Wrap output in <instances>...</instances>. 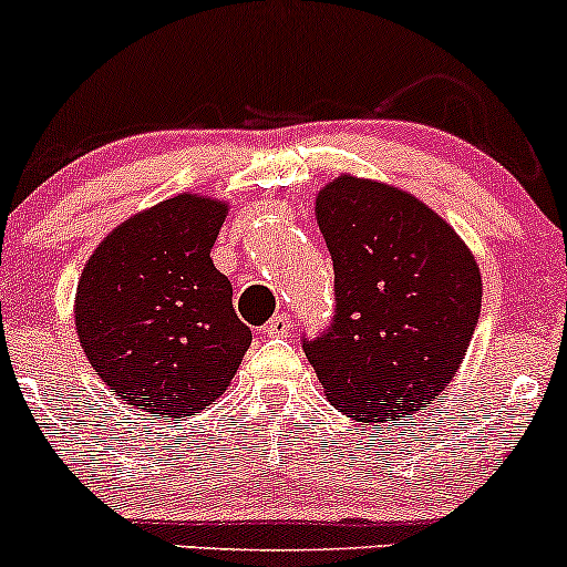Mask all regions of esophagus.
Instances as JSON below:
<instances>
[{
	"mask_svg": "<svg viewBox=\"0 0 567 567\" xmlns=\"http://www.w3.org/2000/svg\"><path fill=\"white\" fill-rule=\"evenodd\" d=\"M290 328H293L290 315H274L271 320L264 326V333L271 336V339H279V336H288Z\"/></svg>",
	"mask_w": 567,
	"mask_h": 567,
	"instance_id": "1",
	"label": "esophagus"
}]
</instances>
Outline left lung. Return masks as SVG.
<instances>
[{
    "label": "left lung",
    "mask_w": 567,
    "mask_h": 567,
    "mask_svg": "<svg viewBox=\"0 0 567 567\" xmlns=\"http://www.w3.org/2000/svg\"><path fill=\"white\" fill-rule=\"evenodd\" d=\"M315 217L333 258L336 315L303 352L328 401L360 425L420 412L474 339V252L412 193L352 174L317 193Z\"/></svg>",
    "instance_id": "left-lung-1"
}]
</instances>
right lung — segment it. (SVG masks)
<instances>
[{"mask_svg": "<svg viewBox=\"0 0 567 567\" xmlns=\"http://www.w3.org/2000/svg\"><path fill=\"white\" fill-rule=\"evenodd\" d=\"M228 204L177 193L112 228L85 260L74 328L85 358L132 409L193 416L226 393L252 341L213 252Z\"/></svg>", "mask_w": 567, "mask_h": 567, "instance_id": "1", "label": "right lung"}]
</instances>
